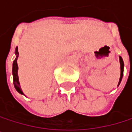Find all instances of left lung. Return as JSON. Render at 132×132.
Returning <instances> with one entry per match:
<instances>
[{
    "mask_svg": "<svg viewBox=\"0 0 132 132\" xmlns=\"http://www.w3.org/2000/svg\"><path fill=\"white\" fill-rule=\"evenodd\" d=\"M119 61H120V67H121V75H120V79H119V85L120 84L121 81V79H122V76H123V71H124V62H123V60L121 56H119Z\"/></svg>",
    "mask_w": 132,
    "mask_h": 132,
    "instance_id": "8db88e82",
    "label": "left lung"
}]
</instances>
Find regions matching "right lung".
I'll use <instances>...</instances> for the list:
<instances>
[{
  "instance_id": "obj_1",
  "label": "right lung",
  "mask_w": 132,
  "mask_h": 132,
  "mask_svg": "<svg viewBox=\"0 0 132 132\" xmlns=\"http://www.w3.org/2000/svg\"><path fill=\"white\" fill-rule=\"evenodd\" d=\"M15 54H16V58L15 60H13V69H12V73H13V85H14V87L16 89V90L19 93L22 94V95H24L23 92H22L21 89H20V82H19V78H18V74H17V71H18V66H17V58H18V56H19V53H18V48L17 46L16 47V50H15Z\"/></svg>"
}]
</instances>
